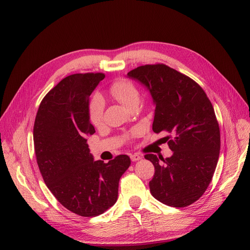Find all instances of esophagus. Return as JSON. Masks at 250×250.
<instances>
[{"instance_id":"34e87169","label":"esophagus","mask_w":250,"mask_h":250,"mask_svg":"<svg viewBox=\"0 0 250 250\" xmlns=\"http://www.w3.org/2000/svg\"><path fill=\"white\" fill-rule=\"evenodd\" d=\"M130 158H131V160L133 161V162H136V161H138V160H140L142 157L140 156V155H138V154H132V155H130Z\"/></svg>"}]
</instances>
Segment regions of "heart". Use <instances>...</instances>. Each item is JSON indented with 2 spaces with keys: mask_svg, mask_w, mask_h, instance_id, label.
<instances>
[{
  "mask_svg": "<svg viewBox=\"0 0 250 250\" xmlns=\"http://www.w3.org/2000/svg\"><path fill=\"white\" fill-rule=\"evenodd\" d=\"M109 93L114 99L127 108L138 103L140 93L133 82L127 79L115 81L109 88ZM105 103L100 95H95L91 99L88 107V118L94 126H99L103 120Z\"/></svg>",
  "mask_w": 250,
  "mask_h": 250,
  "instance_id": "b5f03b06",
  "label": "heart"
}]
</instances>
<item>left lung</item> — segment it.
<instances>
[{
    "label": "left lung",
    "instance_id": "8db88e82",
    "mask_svg": "<svg viewBox=\"0 0 250 250\" xmlns=\"http://www.w3.org/2000/svg\"><path fill=\"white\" fill-rule=\"evenodd\" d=\"M127 76L151 95L153 131L173 136L164 137L172 156L145 155L155 167L151 194L172 207L188 206L203 195L218 162L220 131L213 106L195 81L164 64L140 66Z\"/></svg>",
    "mask_w": 250,
    "mask_h": 250
}]
</instances>
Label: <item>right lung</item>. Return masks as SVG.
Listing matches in <instances>:
<instances>
[{"mask_svg": "<svg viewBox=\"0 0 250 250\" xmlns=\"http://www.w3.org/2000/svg\"><path fill=\"white\" fill-rule=\"evenodd\" d=\"M105 78L102 73L74 74L48 92L34 124V147L43 179L64 207L93 217L118 198L119 180L131 160L119 155L94 161L87 136L95 133L88 118L90 95Z\"/></svg>", "mask_w": 250, "mask_h": 250, "instance_id": "add662e5", "label": "right lung"}]
</instances>
